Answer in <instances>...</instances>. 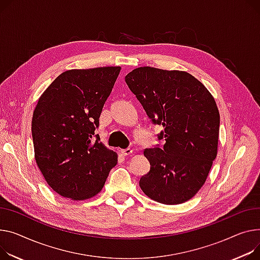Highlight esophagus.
<instances>
[{
    "instance_id": "obj_1",
    "label": "esophagus",
    "mask_w": 260,
    "mask_h": 260,
    "mask_svg": "<svg viewBox=\"0 0 260 260\" xmlns=\"http://www.w3.org/2000/svg\"><path fill=\"white\" fill-rule=\"evenodd\" d=\"M132 152H133V150H132L131 148H126V149H121V150H120V153L122 154V155H124V157H127V155H129Z\"/></svg>"
}]
</instances>
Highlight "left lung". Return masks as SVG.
<instances>
[{"label":"left lung","instance_id":"left-lung-1","mask_svg":"<svg viewBox=\"0 0 260 260\" xmlns=\"http://www.w3.org/2000/svg\"><path fill=\"white\" fill-rule=\"evenodd\" d=\"M129 90L147 116L163 126V148H146L148 174L142 191L165 205L192 199L205 184L217 155L219 112L214 97L185 71L137 68L125 76Z\"/></svg>","mask_w":260,"mask_h":260}]
</instances>
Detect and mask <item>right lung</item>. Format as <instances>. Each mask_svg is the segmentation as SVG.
Segmentation results:
<instances>
[{
	"mask_svg": "<svg viewBox=\"0 0 260 260\" xmlns=\"http://www.w3.org/2000/svg\"><path fill=\"white\" fill-rule=\"evenodd\" d=\"M121 67L73 69L41 95L33 111L34 158L48 185L72 201L97 196L118 154L92 139Z\"/></svg>",
	"mask_w": 260,
	"mask_h": 260,
	"instance_id": "right-lung-1",
	"label": "right lung"
}]
</instances>
